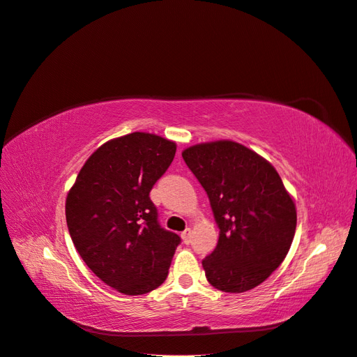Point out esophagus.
Returning a JSON list of instances; mask_svg holds the SVG:
<instances>
[{"mask_svg":"<svg viewBox=\"0 0 357 357\" xmlns=\"http://www.w3.org/2000/svg\"><path fill=\"white\" fill-rule=\"evenodd\" d=\"M181 240L185 244H189L192 241V231L189 228L181 232Z\"/></svg>","mask_w":357,"mask_h":357,"instance_id":"esophagus-1","label":"esophagus"}]
</instances>
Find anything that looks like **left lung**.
I'll use <instances>...</instances> for the list:
<instances>
[{"label": "left lung", "mask_w": 357, "mask_h": 357, "mask_svg": "<svg viewBox=\"0 0 357 357\" xmlns=\"http://www.w3.org/2000/svg\"><path fill=\"white\" fill-rule=\"evenodd\" d=\"M181 156L219 228L218 245L202 261L208 283L229 294L259 286L284 261L296 229L295 204L278 172L234 142L198 144Z\"/></svg>", "instance_id": "obj_1"}]
</instances>
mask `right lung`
I'll use <instances>...</instances> for the list:
<instances>
[{"instance_id":"1","label":"right lung","mask_w":357,"mask_h":357,"mask_svg":"<svg viewBox=\"0 0 357 357\" xmlns=\"http://www.w3.org/2000/svg\"><path fill=\"white\" fill-rule=\"evenodd\" d=\"M176 144L132 132L86 160L66 204L74 247L92 273L125 295H144L167 280L181 238L160 226L150 190L165 174Z\"/></svg>"}]
</instances>
